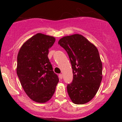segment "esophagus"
Here are the masks:
<instances>
[{
  "mask_svg": "<svg viewBox=\"0 0 122 122\" xmlns=\"http://www.w3.org/2000/svg\"><path fill=\"white\" fill-rule=\"evenodd\" d=\"M59 78L60 79H62V74H60L59 75Z\"/></svg>",
  "mask_w": 122,
  "mask_h": 122,
  "instance_id": "34e87169",
  "label": "esophagus"
}]
</instances>
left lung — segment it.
<instances>
[{"label": "left lung", "mask_w": 122, "mask_h": 122, "mask_svg": "<svg viewBox=\"0 0 122 122\" xmlns=\"http://www.w3.org/2000/svg\"><path fill=\"white\" fill-rule=\"evenodd\" d=\"M58 44L69 57L73 77L67 85L73 103L83 104L93 99L102 80V62L97 49L84 36L73 34L61 38Z\"/></svg>", "instance_id": "left-lung-1"}]
</instances>
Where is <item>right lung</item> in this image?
I'll return each instance as SVG.
<instances>
[{
    "instance_id": "right-lung-1",
    "label": "right lung",
    "mask_w": 122,
    "mask_h": 122,
    "mask_svg": "<svg viewBox=\"0 0 122 122\" xmlns=\"http://www.w3.org/2000/svg\"><path fill=\"white\" fill-rule=\"evenodd\" d=\"M55 41L54 37L38 33L23 43L18 53L16 73L21 85L37 103L49 100L59 81L47 57Z\"/></svg>"
}]
</instances>
